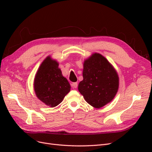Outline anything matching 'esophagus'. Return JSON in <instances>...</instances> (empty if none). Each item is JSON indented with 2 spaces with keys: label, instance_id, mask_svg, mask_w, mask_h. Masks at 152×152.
<instances>
[{
  "label": "esophagus",
  "instance_id": "obj_1",
  "mask_svg": "<svg viewBox=\"0 0 152 152\" xmlns=\"http://www.w3.org/2000/svg\"><path fill=\"white\" fill-rule=\"evenodd\" d=\"M72 86L73 87V88H77V86H78L77 82H73V83L72 84Z\"/></svg>",
  "mask_w": 152,
  "mask_h": 152
}]
</instances>
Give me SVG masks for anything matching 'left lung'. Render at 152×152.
<instances>
[{"mask_svg":"<svg viewBox=\"0 0 152 152\" xmlns=\"http://www.w3.org/2000/svg\"><path fill=\"white\" fill-rule=\"evenodd\" d=\"M83 80L78 89L92 107L100 108L112 102L119 85L116 70L102 54L94 53L84 62Z\"/></svg>","mask_w":152,"mask_h":152,"instance_id":"left-lung-1","label":"left lung"}]
</instances>
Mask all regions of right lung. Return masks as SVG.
Returning <instances> with one entry per match:
<instances>
[{
	"label": "right lung",
	"mask_w": 152,
	"mask_h": 152,
	"mask_svg": "<svg viewBox=\"0 0 152 152\" xmlns=\"http://www.w3.org/2000/svg\"><path fill=\"white\" fill-rule=\"evenodd\" d=\"M58 66L56 60L48 56L39 68L34 79L37 97L50 107H55L61 103L71 88Z\"/></svg>",
	"instance_id": "obj_1"
}]
</instances>
